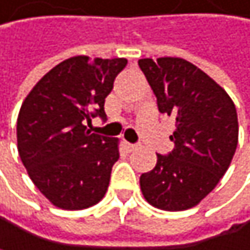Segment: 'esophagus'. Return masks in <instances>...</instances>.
I'll use <instances>...</instances> for the list:
<instances>
[{
  "label": "esophagus",
  "instance_id": "34e87169",
  "mask_svg": "<svg viewBox=\"0 0 250 250\" xmlns=\"http://www.w3.org/2000/svg\"><path fill=\"white\" fill-rule=\"evenodd\" d=\"M126 148H127L129 151H136V149H138V145H135V144H129V142H126Z\"/></svg>",
  "mask_w": 250,
  "mask_h": 250
}]
</instances>
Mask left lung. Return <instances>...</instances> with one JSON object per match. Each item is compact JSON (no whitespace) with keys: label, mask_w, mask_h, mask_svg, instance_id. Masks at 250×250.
I'll return each mask as SVG.
<instances>
[{"label":"left lung","mask_w":250,"mask_h":250,"mask_svg":"<svg viewBox=\"0 0 250 250\" xmlns=\"http://www.w3.org/2000/svg\"><path fill=\"white\" fill-rule=\"evenodd\" d=\"M158 111L173 115L175 148L141 175L145 200L162 210L197 206L229 167L239 142L234 102L200 68L181 58L141 59Z\"/></svg>","instance_id":"left-lung-1"}]
</instances>
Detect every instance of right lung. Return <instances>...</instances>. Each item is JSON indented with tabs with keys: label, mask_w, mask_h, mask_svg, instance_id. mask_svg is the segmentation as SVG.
<instances>
[{
	"label": "right lung",
	"mask_w": 250,
	"mask_h": 250,
	"mask_svg": "<svg viewBox=\"0 0 250 250\" xmlns=\"http://www.w3.org/2000/svg\"><path fill=\"white\" fill-rule=\"evenodd\" d=\"M127 59L69 58L50 69L17 117V151L34 185L59 209L98 205L120 157L118 138L90 133L85 123L106 117L104 105Z\"/></svg>",
	"instance_id": "1"
}]
</instances>
